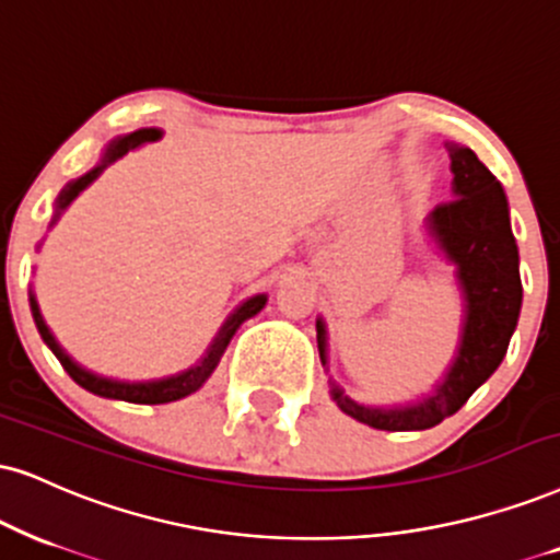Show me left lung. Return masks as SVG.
Masks as SVG:
<instances>
[{
	"instance_id": "1",
	"label": "left lung",
	"mask_w": 560,
	"mask_h": 560,
	"mask_svg": "<svg viewBox=\"0 0 560 560\" xmlns=\"http://www.w3.org/2000/svg\"><path fill=\"white\" fill-rule=\"evenodd\" d=\"M452 194L427 217V230L444 258L455 266L463 296V332L455 359L434 393L406 406L374 408L351 400L328 377L330 398L351 419L382 431H421L457 413L472 393L497 372L522 307L520 253L509 224V203L501 183L468 147L447 144ZM317 349L328 366L325 323L317 320Z\"/></svg>"
}]
</instances>
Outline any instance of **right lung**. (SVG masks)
Segmentation results:
<instances>
[{"mask_svg":"<svg viewBox=\"0 0 560 560\" xmlns=\"http://www.w3.org/2000/svg\"><path fill=\"white\" fill-rule=\"evenodd\" d=\"M160 139V131L158 129H139L129 133V137H121V139H113L108 147H105V154L103 160L97 162V167H92L90 173H84L82 178H77L72 183H67V188L61 190L59 198H56V211H54V219L51 224L59 222V217L63 214V209L69 207V203L74 201L77 196L82 194L84 188L90 186L92 180L97 178V175L103 173L105 167L110 165V162H116L118 158H124L126 152L137 150L139 144H144V141H158ZM266 294H256L250 296V300L240 304V307L232 313L228 320H224L222 328L214 336V341L207 349V353L201 357V362L190 366V370L180 372V374H173V377H162V380H147V382H124V380H110V377H103V374H95L90 370H84L74 362L72 357H69L67 351L61 349L59 341L54 338V332L48 330V325L44 320V315H40L38 310V302H35V294L31 292V310H33V320H35V328H38L40 338H44L48 349L54 351V357L59 359L63 370H67L69 377H72L77 385L84 387V390L101 395V398H113V400H126V402H147V406H158V402H173V400H180L186 398V395L196 393L198 387L203 385L211 377V372L217 370L219 359H222L224 349H228V343L232 341V336H235V330L243 325L247 317L258 315L260 310L266 307Z\"/></svg>","mask_w":560,"mask_h":560,"instance_id":"right-lung-1","label":"right lung"}]
</instances>
